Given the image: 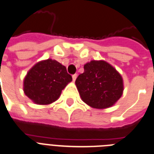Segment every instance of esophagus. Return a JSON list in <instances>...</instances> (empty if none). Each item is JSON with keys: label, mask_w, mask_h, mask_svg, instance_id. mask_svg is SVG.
Segmentation results:
<instances>
[{"label": "esophagus", "mask_w": 154, "mask_h": 154, "mask_svg": "<svg viewBox=\"0 0 154 154\" xmlns=\"http://www.w3.org/2000/svg\"><path fill=\"white\" fill-rule=\"evenodd\" d=\"M77 74H73V76H72V77H73V81H76V79H77Z\"/></svg>", "instance_id": "esophagus-1"}]
</instances>
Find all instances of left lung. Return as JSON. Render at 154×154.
Listing matches in <instances>:
<instances>
[{"label": "left lung", "instance_id": "left-lung-1", "mask_svg": "<svg viewBox=\"0 0 154 154\" xmlns=\"http://www.w3.org/2000/svg\"><path fill=\"white\" fill-rule=\"evenodd\" d=\"M84 69L75 81L83 102L95 109L114 105L124 91L123 79L117 69L103 60H91Z\"/></svg>", "mask_w": 154, "mask_h": 154}]
</instances>
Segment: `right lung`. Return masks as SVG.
<instances>
[{
  "label": "right lung",
  "instance_id": "add662e5",
  "mask_svg": "<svg viewBox=\"0 0 154 154\" xmlns=\"http://www.w3.org/2000/svg\"><path fill=\"white\" fill-rule=\"evenodd\" d=\"M72 81L66 68L51 59L36 63L23 81V91L38 105H48L56 101L62 90Z\"/></svg>",
  "mask_w": 154,
  "mask_h": 154
}]
</instances>
